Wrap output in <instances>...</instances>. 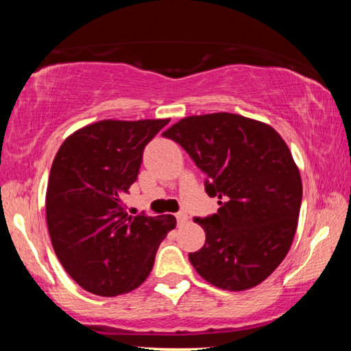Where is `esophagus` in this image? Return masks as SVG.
I'll use <instances>...</instances> for the list:
<instances>
[{
  "label": "esophagus",
  "mask_w": 351,
  "mask_h": 351,
  "mask_svg": "<svg viewBox=\"0 0 351 351\" xmlns=\"http://www.w3.org/2000/svg\"><path fill=\"white\" fill-rule=\"evenodd\" d=\"M176 221H178V226L186 224L187 223V215H186V213H184V212L176 213Z\"/></svg>",
  "instance_id": "esophagus-1"
}]
</instances>
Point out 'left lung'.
Here are the masks:
<instances>
[{
  "instance_id": "1",
  "label": "left lung",
  "mask_w": 351,
  "mask_h": 351,
  "mask_svg": "<svg viewBox=\"0 0 351 351\" xmlns=\"http://www.w3.org/2000/svg\"><path fill=\"white\" fill-rule=\"evenodd\" d=\"M207 173L218 213L195 218L204 246L189 260L206 282L245 291L287 257L299 221L302 178L287 142L268 123L234 112L187 116L162 133Z\"/></svg>"
}]
</instances>
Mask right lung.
Listing matches in <instances>:
<instances>
[{
	"label": "right lung",
	"instance_id": "1",
	"mask_svg": "<svg viewBox=\"0 0 351 351\" xmlns=\"http://www.w3.org/2000/svg\"><path fill=\"white\" fill-rule=\"evenodd\" d=\"M169 119H105L69 134L52 162L46 223L64 271L83 289L127 294L150 276L173 215H128L123 197L136 181L142 152Z\"/></svg>",
	"mask_w": 351,
	"mask_h": 351
}]
</instances>
